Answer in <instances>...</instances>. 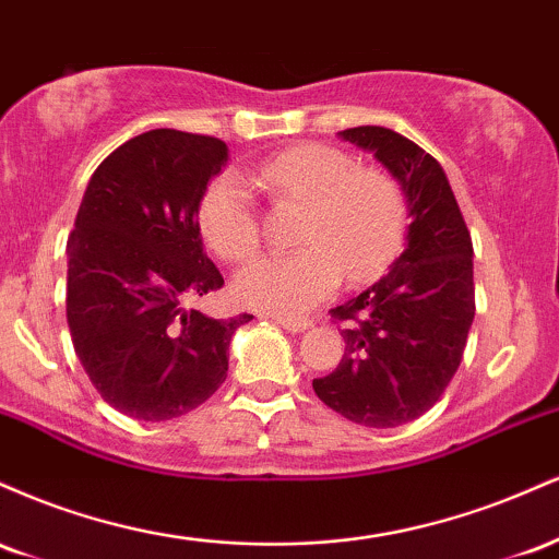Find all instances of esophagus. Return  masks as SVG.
I'll return each mask as SVG.
<instances>
[{
	"label": "esophagus",
	"instance_id": "34e87169",
	"mask_svg": "<svg viewBox=\"0 0 559 559\" xmlns=\"http://www.w3.org/2000/svg\"><path fill=\"white\" fill-rule=\"evenodd\" d=\"M273 320L278 325H284L286 331H292V333H299V331H305V329H310V320H305V318H284V316H273Z\"/></svg>",
	"mask_w": 559,
	"mask_h": 559
}]
</instances>
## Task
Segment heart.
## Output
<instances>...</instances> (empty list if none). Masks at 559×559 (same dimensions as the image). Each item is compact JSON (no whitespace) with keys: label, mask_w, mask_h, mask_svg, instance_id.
Returning <instances> with one entry per match:
<instances>
[{"label":"heart","mask_w":559,"mask_h":559,"mask_svg":"<svg viewBox=\"0 0 559 559\" xmlns=\"http://www.w3.org/2000/svg\"><path fill=\"white\" fill-rule=\"evenodd\" d=\"M273 199H301L299 241L286 254H260L236 273L234 292L243 305L297 318L331 297L344 273L370 284L400 254L407 234V197L381 168H357L329 144H299L249 173ZM199 228L223 260L239 262L260 243V223L249 183L221 173L199 202Z\"/></svg>","instance_id":"obj_1"}]
</instances>
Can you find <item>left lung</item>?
Masks as SVG:
<instances>
[{
  "instance_id": "left-lung-1",
  "label": "left lung",
  "mask_w": 559,
  "mask_h": 559,
  "mask_svg": "<svg viewBox=\"0 0 559 559\" xmlns=\"http://www.w3.org/2000/svg\"><path fill=\"white\" fill-rule=\"evenodd\" d=\"M342 136L373 152L409 202L407 249L360 297L331 310L342 323L344 357L312 389L368 428L420 418L457 373L476 316L473 241L444 170L391 128L357 126Z\"/></svg>"
}]
</instances>
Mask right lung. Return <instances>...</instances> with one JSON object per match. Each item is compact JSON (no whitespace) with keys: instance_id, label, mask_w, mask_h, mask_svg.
<instances>
[{"instance_id":"obj_1","label":"right lung","mask_w":559,"mask_h":559,"mask_svg":"<svg viewBox=\"0 0 559 559\" xmlns=\"http://www.w3.org/2000/svg\"><path fill=\"white\" fill-rule=\"evenodd\" d=\"M226 141L155 128L102 159L68 236V329L99 396L136 420L191 413L228 376V344L252 316L215 320L191 301L223 286L199 234V202Z\"/></svg>"}]
</instances>
